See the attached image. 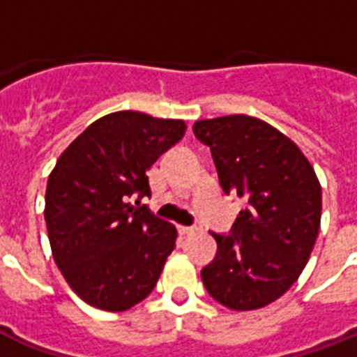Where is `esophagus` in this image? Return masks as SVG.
Wrapping results in <instances>:
<instances>
[{"label":"esophagus","mask_w":357,"mask_h":357,"mask_svg":"<svg viewBox=\"0 0 357 357\" xmlns=\"http://www.w3.org/2000/svg\"><path fill=\"white\" fill-rule=\"evenodd\" d=\"M195 231V227H187V225H179V233L181 235H191Z\"/></svg>","instance_id":"1"}]
</instances>
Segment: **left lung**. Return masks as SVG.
Listing matches in <instances>:
<instances>
[{"instance_id":"left-lung-1","label":"left lung","mask_w":357,"mask_h":357,"mask_svg":"<svg viewBox=\"0 0 357 357\" xmlns=\"http://www.w3.org/2000/svg\"><path fill=\"white\" fill-rule=\"evenodd\" d=\"M225 195L245 201L231 235L212 237L216 258L201 271L212 298L235 312L258 310L289 291L310 260L321 222V185L284 133L247 114L197 120Z\"/></svg>"}]
</instances>
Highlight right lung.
<instances>
[{
	"label": "right lung",
	"instance_id": "add662e5",
	"mask_svg": "<svg viewBox=\"0 0 357 357\" xmlns=\"http://www.w3.org/2000/svg\"><path fill=\"white\" fill-rule=\"evenodd\" d=\"M185 130L183 120L118 110L89 124L59 156L43 210L51 252L89 306L126 312L155 289L178 229L139 201L151 195L149 168Z\"/></svg>",
	"mask_w": 357,
	"mask_h": 357
}]
</instances>
